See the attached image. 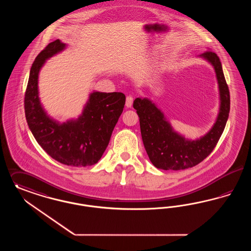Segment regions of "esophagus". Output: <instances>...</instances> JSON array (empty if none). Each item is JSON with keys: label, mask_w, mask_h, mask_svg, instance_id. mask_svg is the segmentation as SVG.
Instances as JSON below:
<instances>
[{"label": "esophagus", "mask_w": 251, "mask_h": 251, "mask_svg": "<svg viewBox=\"0 0 251 251\" xmlns=\"http://www.w3.org/2000/svg\"><path fill=\"white\" fill-rule=\"evenodd\" d=\"M132 101H133V97L131 96V95H129V96H127V98H126V106L127 107H131V105H132Z\"/></svg>", "instance_id": "1"}]
</instances>
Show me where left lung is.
<instances>
[{
	"mask_svg": "<svg viewBox=\"0 0 251 251\" xmlns=\"http://www.w3.org/2000/svg\"><path fill=\"white\" fill-rule=\"evenodd\" d=\"M200 57L214 66L219 83L221 108L216 123L204 136L187 140L172 129L163 114L149 99L136 98L133 108L139 117L144 147L153 165L162 170H184L203 161L221 138L230 112V91L218 55L208 50Z\"/></svg>",
	"mask_w": 251,
	"mask_h": 251,
	"instance_id": "left-lung-1",
	"label": "left lung"
}]
</instances>
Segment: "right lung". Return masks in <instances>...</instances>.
Returning a JSON list of instances; mask_svg holds the SVG:
<instances>
[{"mask_svg": "<svg viewBox=\"0 0 251 251\" xmlns=\"http://www.w3.org/2000/svg\"><path fill=\"white\" fill-rule=\"evenodd\" d=\"M64 48L57 39L35 58L25 92V116L34 138L51 158L68 166L86 167L97 163L106 150L126 98L121 92L95 91L77 120L60 124L50 119L38 97V75L46 60Z\"/></svg>", "mask_w": 251, "mask_h": 251, "instance_id": "obj_1", "label": "right lung"}]
</instances>
